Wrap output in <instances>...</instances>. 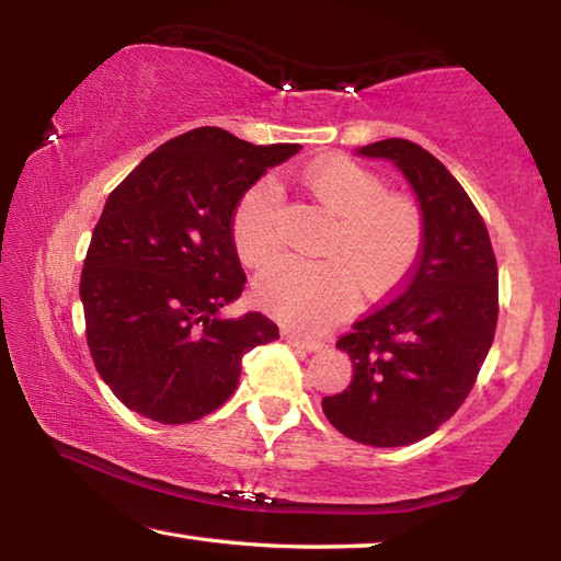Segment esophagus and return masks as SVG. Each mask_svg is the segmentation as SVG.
I'll list each match as a JSON object with an SVG mask.
<instances>
[{
  "mask_svg": "<svg viewBox=\"0 0 561 561\" xmlns=\"http://www.w3.org/2000/svg\"><path fill=\"white\" fill-rule=\"evenodd\" d=\"M282 339L287 341L289 346H297V348H304V351H319L321 348V341H304L301 336H297V334H291V331H282Z\"/></svg>",
  "mask_w": 561,
  "mask_h": 561,
  "instance_id": "esophagus-1",
  "label": "esophagus"
}]
</instances>
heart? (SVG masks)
Here are the masks:
<instances>
[{
    "label": "heart",
    "instance_id": "1",
    "mask_svg": "<svg viewBox=\"0 0 561 561\" xmlns=\"http://www.w3.org/2000/svg\"><path fill=\"white\" fill-rule=\"evenodd\" d=\"M311 197L336 217L321 254L324 262L282 260L254 279V301L297 334L314 336L366 297L396 291L415 267L423 217L403 195L386 193L374 170L348 158H319L301 173ZM282 187L272 175L244 190L232 213V242L250 267L282 250Z\"/></svg>",
    "mask_w": 561,
    "mask_h": 561
}]
</instances>
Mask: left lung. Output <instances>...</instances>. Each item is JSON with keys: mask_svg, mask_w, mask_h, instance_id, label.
<instances>
[{"mask_svg": "<svg viewBox=\"0 0 561 561\" xmlns=\"http://www.w3.org/2000/svg\"><path fill=\"white\" fill-rule=\"evenodd\" d=\"M401 170L421 205V257L396 297L339 339L354 378L321 401L346 438L401 448L428 438L468 398L497 327V262L462 185L403 138L356 148Z\"/></svg>", "mask_w": 561, "mask_h": 561, "instance_id": "left-lung-1", "label": "left lung"}]
</instances>
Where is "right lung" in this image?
<instances>
[{
	"label": "right lung",
	"instance_id": "right-lung-1",
	"mask_svg": "<svg viewBox=\"0 0 561 561\" xmlns=\"http://www.w3.org/2000/svg\"><path fill=\"white\" fill-rule=\"evenodd\" d=\"M299 148L203 126L156 148L108 195L79 294L96 371L130 411L201 421L234 393L247 351L279 339L260 311L227 319L220 309L247 282L234 205Z\"/></svg>",
	"mask_w": 561,
	"mask_h": 561
}]
</instances>
